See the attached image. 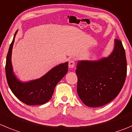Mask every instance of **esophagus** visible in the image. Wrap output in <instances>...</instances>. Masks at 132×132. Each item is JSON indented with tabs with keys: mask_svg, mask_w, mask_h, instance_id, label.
Masks as SVG:
<instances>
[{
	"mask_svg": "<svg viewBox=\"0 0 132 132\" xmlns=\"http://www.w3.org/2000/svg\"><path fill=\"white\" fill-rule=\"evenodd\" d=\"M68 66L70 68H73L74 66H75V60L73 59H71L69 61Z\"/></svg>",
	"mask_w": 132,
	"mask_h": 132,
	"instance_id": "obj_1",
	"label": "esophagus"
}]
</instances>
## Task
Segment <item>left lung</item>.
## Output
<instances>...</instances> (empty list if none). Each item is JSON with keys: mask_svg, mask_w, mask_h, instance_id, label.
I'll list each match as a JSON object with an SVG mask.
<instances>
[{"mask_svg": "<svg viewBox=\"0 0 132 132\" xmlns=\"http://www.w3.org/2000/svg\"><path fill=\"white\" fill-rule=\"evenodd\" d=\"M77 93L82 101L89 107L108 104L121 92L126 79L127 64L122 42L115 40V48L107 58L97 61L78 62Z\"/></svg>", "mask_w": 132, "mask_h": 132, "instance_id": "left-lung-1", "label": "left lung"}]
</instances>
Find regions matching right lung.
<instances>
[{"mask_svg":"<svg viewBox=\"0 0 132 132\" xmlns=\"http://www.w3.org/2000/svg\"><path fill=\"white\" fill-rule=\"evenodd\" d=\"M16 31L10 44L6 57L5 68L7 84L13 93L24 104L27 105L45 104L52 98L57 83L68 72V64L66 62L58 65L37 80L24 83L20 82L13 73L11 61L12 48Z\"/></svg>","mask_w":132,"mask_h":132,"instance_id":"1","label":"right lung"}]
</instances>
